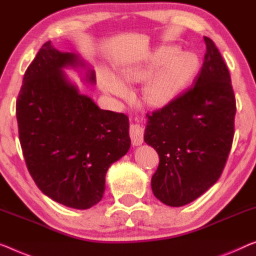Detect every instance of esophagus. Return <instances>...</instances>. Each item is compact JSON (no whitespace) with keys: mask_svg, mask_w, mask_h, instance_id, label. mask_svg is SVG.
<instances>
[{"mask_svg":"<svg viewBox=\"0 0 256 256\" xmlns=\"http://www.w3.org/2000/svg\"><path fill=\"white\" fill-rule=\"evenodd\" d=\"M130 136L133 146H140L144 142V128L140 124L133 123L130 125Z\"/></svg>","mask_w":256,"mask_h":256,"instance_id":"1","label":"esophagus"}]
</instances>
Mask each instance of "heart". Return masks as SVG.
<instances>
[{"label": "heart", "mask_w": 256, "mask_h": 256, "mask_svg": "<svg viewBox=\"0 0 256 256\" xmlns=\"http://www.w3.org/2000/svg\"><path fill=\"white\" fill-rule=\"evenodd\" d=\"M199 60L190 52H182L177 46H161L142 60L125 66L120 79L110 71L102 76L104 85L116 96L128 93L126 82L144 84V98L152 106H164L177 98L196 74Z\"/></svg>", "instance_id": "b5f03b06"}]
</instances>
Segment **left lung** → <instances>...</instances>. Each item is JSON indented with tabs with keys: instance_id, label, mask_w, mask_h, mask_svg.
<instances>
[{
	"instance_id": "left-lung-1",
	"label": "left lung",
	"mask_w": 256,
	"mask_h": 256,
	"mask_svg": "<svg viewBox=\"0 0 256 256\" xmlns=\"http://www.w3.org/2000/svg\"><path fill=\"white\" fill-rule=\"evenodd\" d=\"M193 86L148 115L144 142L160 163L152 190L170 207L198 199L222 174L234 134L236 98L228 70L212 40Z\"/></svg>"
}]
</instances>
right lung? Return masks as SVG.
I'll return each mask as SVG.
<instances>
[{"mask_svg": "<svg viewBox=\"0 0 256 256\" xmlns=\"http://www.w3.org/2000/svg\"><path fill=\"white\" fill-rule=\"evenodd\" d=\"M95 71L80 55L50 41L40 48L22 79L16 104L19 141L28 172L46 196L74 209L100 202L109 166L131 146L128 117L100 109L68 80L64 68Z\"/></svg>", "mask_w": 256, "mask_h": 256, "instance_id": "right-lung-1", "label": "right lung"}]
</instances>
